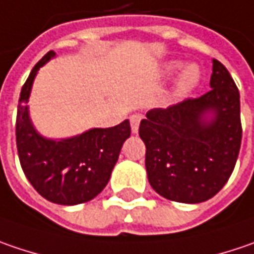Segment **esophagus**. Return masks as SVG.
Listing matches in <instances>:
<instances>
[{
    "mask_svg": "<svg viewBox=\"0 0 254 254\" xmlns=\"http://www.w3.org/2000/svg\"><path fill=\"white\" fill-rule=\"evenodd\" d=\"M141 116L140 114H133L130 117V124H131V131L133 133H137L138 131V126H140V121H141Z\"/></svg>",
    "mask_w": 254,
    "mask_h": 254,
    "instance_id": "obj_1",
    "label": "esophagus"
}]
</instances>
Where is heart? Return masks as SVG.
Returning a JSON list of instances; mask_svg holds the SVG:
<instances>
[{"label":"heart","instance_id":"b5f03b06","mask_svg":"<svg viewBox=\"0 0 254 254\" xmlns=\"http://www.w3.org/2000/svg\"><path fill=\"white\" fill-rule=\"evenodd\" d=\"M180 67H182V64L179 61H170L164 65L163 71L166 75H173L174 72H177V70H180ZM198 81H200L198 67L194 64L186 67L176 84V95H186L187 93H190L198 84Z\"/></svg>","mask_w":254,"mask_h":254}]
</instances>
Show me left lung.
<instances>
[{
  "label": "left lung",
  "instance_id": "left-lung-1",
  "mask_svg": "<svg viewBox=\"0 0 254 254\" xmlns=\"http://www.w3.org/2000/svg\"><path fill=\"white\" fill-rule=\"evenodd\" d=\"M210 87L198 98L150 110L140 123L148 182L173 201L209 200L227 183L236 166L242 144L240 94L217 60H213Z\"/></svg>",
  "mask_w": 254,
  "mask_h": 254
}]
</instances>
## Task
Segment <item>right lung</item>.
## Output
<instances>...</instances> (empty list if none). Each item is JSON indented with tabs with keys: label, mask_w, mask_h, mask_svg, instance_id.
I'll return each mask as SVG.
<instances>
[{
	"label": "right lung",
	"mask_w": 254,
	"mask_h": 254,
	"mask_svg": "<svg viewBox=\"0 0 254 254\" xmlns=\"http://www.w3.org/2000/svg\"><path fill=\"white\" fill-rule=\"evenodd\" d=\"M56 56L48 51L21 88L17 111V150L24 174L48 201L72 206L93 200L107 186L123 143L130 137V121L110 128L51 140L37 133L28 114V98L37 71Z\"/></svg>",
	"instance_id": "add662e5"
}]
</instances>
